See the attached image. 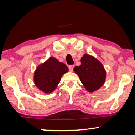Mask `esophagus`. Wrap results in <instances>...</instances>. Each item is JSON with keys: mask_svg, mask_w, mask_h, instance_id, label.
I'll return each mask as SVG.
<instances>
[{"mask_svg": "<svg viewBox=\"0 0 135 135\" xmlns=\"http://www.w3.org/2000/svg\"><path fill=\"white\" fill-rule=\"evenodd\" d=\"M74 65H69L68 66V68H69V70L70 71H73V69H74Z\"/></svg>", "mask_w": 135, "mask_h": 135, "instance_id": "1", "label": "esophagus"}]
</instances>
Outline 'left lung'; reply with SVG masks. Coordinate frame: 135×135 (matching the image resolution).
Instances as JSON below:
<instances>
[{
  "label": "left lung",
  "mask_w": 135,
  "mask_h": 135,
  "mask_svg": "<svg viewBox=\"0 0 135 135\" xmlns=\"http://www.w3.org/2000/svg\"><path fill=\"white\" fill-rule=\"evenodd\" d=\"M81 65L75 66L74 71L78 75L85 88L89 92L98 89L104 84L106 71L99 61L85 54L81 58Z\"/></svg>",
  "instance_id": "obj_1"
}]
</instances>
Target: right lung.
I'll return each instance as SVG.
<instances>
[{"label":"right lung","mask_w":135,"mask_h":135,"mask_svg":"<svg viewBox=\"0 0 135 135\" xmlns=\"http://www.w3.org/2000/svg\"><path fill=\"white\" fill-rule=\"evenodd\" d=\"M68 68L56 59L50 58L45 62L38 66L34 74V82L41 91L51 93L56 88L63 74Z\"/></svg>","instance_id":"right-lung-1"}]
</instances>
